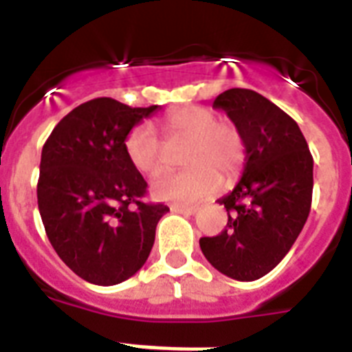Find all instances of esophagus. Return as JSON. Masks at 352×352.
Wrapping results in <instances>:
<instances>
[{"label": "esophagus", "mask_w": 352, "mask_h": 352, "mask_svg": "<svg viewBox=\"0 0 352 352\" xmlns=\"http://www.w3.org/2000/svg\"><path fill=\"white\" fill-rule=\"evenodd\" d=\"M170 210L173 212V214H184V215L197 214V208H195V206H181V204H171Z\"/></svg>", "instance_id": "esophagus-1"}]
</instances>
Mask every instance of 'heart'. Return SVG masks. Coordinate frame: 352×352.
Returning <instances> with one entry per match:
<instances>
[{
    "instance_id": "heart-1",
    "label": "heart",
    "mask_w": 352,
    "mask_h": 352,
    "mask_svg": "<svg viewBox=\"0 0 352 352\" xmlns=\"http://www.w3.org/2000/svg\"><path fill=\"white\" fill-rule=\"evenodd\" d=\"M162 131L170 146L186 144L182 164L188 170L166 173L151 182V193L159 201L192 204L212 197L221 190L223 179H234L245 162V140L230 122H219L214 111L188 106L168 113ZM126 155L140 173L155 175L168 164V151L149 124H138L127 133Z\"/></svg>"
}]
</instances>
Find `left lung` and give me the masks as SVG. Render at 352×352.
<instances>
[{"label":"left lung","mask_w":352,"mask_h":352,"mask_svg":"<svg viewBox=\"0 0 352 352\" xmlns=\"http://www.w3.org/2000/svg\"><path fill=\"white\" fill-rule=\"evenodd\" d=\"M223 109L245 140L243 177L217 203L226 228L199 245L210 265L237 281L263 278L298 239L312 201V155L300 126L250 89H228L212 104Z\"/></svg>","instance_id":"1"}]
</instances>
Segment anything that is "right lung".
<instances>
[{"label":"right lung","instance_id":"add662e5","mask_svg":"<svg viewBox=\"0 0 352 352\" xmlns=\"http://www.w3.org/2000/svg\"><path fill=\"white\" fill-rule=\"evenodd\" d=\"M157 109L95 98L58 122L41 149L38 208L47 237L93 285L137 274L153 248L157 223L170 212L140 201L148 184L124 148L127 133Z\"/></svg>","mask_w":352,"mask_h":352}]
</instances>
